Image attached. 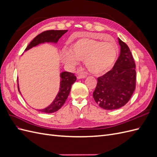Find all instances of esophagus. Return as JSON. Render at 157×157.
<instances>
[{"instance_id":"esophagus-1","label":"esophagus","mask_w":157,"mask_h":157,"mask_svg":"<svg viewBox=\"0 0 157 157\" xmlns=\"http://www.w3.org/2000/svg\"><path fill=\"white\" fill-rule=\"evenodd\" d=\"M87 77V75L85 74L84 73H79L77 76V78L78 79H81V78H84Z\"/></svg>"}]
</instances>
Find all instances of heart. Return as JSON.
Listing matches in <instances>:
<instances>
[{
  "mask_svg": "<svg viewBox=\"0 0 157 157\" xmlns=\"http://www.w3.org/2000/svg\"><path fill=\"white\" fill-rule=\"evenodd\" d=\"M118 54V47L113 41L101 42L88 38L80 39L70 46L69 52L62 54L63 62L74 67L78 60L84 61L85 65L95 75H100L110 69L115 63Z\"/></svg>",
  "mask_w": 157,
  "mask_h": 157,
  "instance_id": "1",
  "label": "heart"
}]
</instances>
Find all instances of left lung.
Here are the masks:
<instances>
[{
	"instance_id": "1",
	"label": "left lung",
	"mask_w": 157,
	"mask_h": 157,
	"mask_svg": "<svg viewBox=\"0 0 157 157\" xmlns=\"http://www.w3.org/2000/svg\"><path fill=\"white\" fill-rule=\"evenodd\" d=\"M120 55L113 69L98 78L93 97L99 106L115 110L125 105L136 88V64L128 45L118 38Z\"/></svg>"
}]
</instances>
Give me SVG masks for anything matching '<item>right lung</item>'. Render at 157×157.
I'll return each instance as SVG.
<instances>
[{
    "label": "right lung",
    "mask_w": 157,
    "mask_h": 157,
    "mask_svg": "<svg viewBox=\"0 0 157 157\" xmlns=\"http://www.w3.org/2000/svg\"><path fill=\"white\" fill-rule=\"evenodd\" d=\"M67 31V30H48L41 33L33 39L30 44L27 46L25 51H27L40 44H44L45 42H52L57 43L58 40ZM77 80V77L72 73L64 71L60 73V86L59 92L57 94L56 98L50 105L42 109H37L38 111L45 113H52L58 111L63 106L65 101L67 100L71 86ZM17 88L20 93V88L17 81Z\"/></svg>",
    "instance_id": "add662e5"
}]
</instances>
